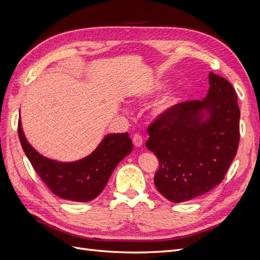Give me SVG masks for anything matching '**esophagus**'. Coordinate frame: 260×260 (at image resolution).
Segmentation results:
<instances>
[{
    "instance_id": "obj_1",
    "label": "esophagus",
    "mask_w": 260,
    "mask_h": 260,
    "mask_svg": "<svg viewBox=\"0 0 260 260\" xmlns=\"http://www.w3.org/2000/svg\"><path fill=\"white\" fill-rule=\"evenodd\" d=\"M142 142H144V139L138 134H135V135L133 136V144L135 147H141Z\"/></svg>"
}]
</instances>
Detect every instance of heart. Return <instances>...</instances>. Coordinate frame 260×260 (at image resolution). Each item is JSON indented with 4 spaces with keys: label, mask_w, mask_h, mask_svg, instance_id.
<instances>
[{
    "label": "heart",
    "mask_w": 260,
    "mask_h": 260,
    "mask_svg": "<svg viewBox=\"0 0 260 260\" xmlns=\"http://www.w3.org/2000/svg\"><path fill=\"white\" fill-rule=\"evenodd\" d=\"M167 85L169 84H167V82L165 81H157L147 90V93H145V95H151L154 93H158V91H162L167 87ZM182 102H183L182 91L179 89L172 90L154 105L153 114L155 116L170 115L181 105Z\"/></svg>",
    "instance_id": "b5f03b06"
}]
</instances>
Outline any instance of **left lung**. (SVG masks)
I'll list each match as a JSON object with an SVG mask.
<instances>
[{"label":"left lung","mask_w":260,"mask_h":260,"mask_svg":"<svg viewBox=\"0 0 260 260\" xmlns=\"http://www.w3.org/2000/svg\"><path fill=\"white\" fill-rule=\"evenodd\" d=\"M203 100L181 103L148 127L146 147L158 158L157 191L175 203L212 190L224 178L240 141V109L233 86L213 72Z\"/></svg>","instance_id":"obj_1"}]
</instances>
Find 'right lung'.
<instances>
[{"mask_svg":"<svg viewBox=\"0 0 260 260\" xmlns=\"http://www.w3.org/2000/svg\"><path fill=\"white\" fill-rule=\"evenodd\" d=\"M18 135L24 153L49 190L75 202H88L102 193L116 165L133 150L127 133L109 134L89 155L74 162H59L40 154L29 144L20 119Z\"/></svg>","mask_w":260,"mask_h":260,"instance_id":"1","label":"right lung"}]
</instances>
